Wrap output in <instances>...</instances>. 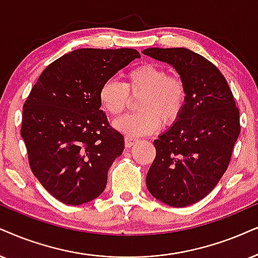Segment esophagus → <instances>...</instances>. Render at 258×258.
Wrapping results in <instances>:
<instances>
[{
    "label": "esophagus",
    "mask_w": 258,
    "mask_h": 258,
    "mask_svg": "<svg viewBox=\"0 0 258 258\" xmlns=\"http://www.w3.org/2000/svg\"><path fill=\"white\" fill-rule=\"evenodd\" d=\"M136 143H138V139L137 138H133V137H130V136L125 137V145L127 148H131V146L135 145Z\"/></svg>",
    "instance_id": "34e87169"
}]
</instances>
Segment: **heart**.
Instances as JSON below:
<instances>
[{
    "label": "heart",
    "mask_w": 258,
    "mask_h": 258,
    "mask_svg": "<svg viewBox=\"0 0 258 258\" xmlns=\"http://www.w3.org/2000/svg\"><path fill=\"white\" fill-rule=\"evenodd\" d=\"M139 97V112L115 121L116 128L130 136L153 133L162 121L164 125L174 123L183 112L187 84L180 75L169 74L162 65L144 63L130 70L123 83L107 80L99 90L101 106L114 118L125 112L131 97Z\"/></svg>",
    "instance_id": "b5f03b06"
}]
</instances>
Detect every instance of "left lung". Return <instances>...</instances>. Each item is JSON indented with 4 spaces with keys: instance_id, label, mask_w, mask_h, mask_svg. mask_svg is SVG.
<instances>
[{
    "instance_id": "8db88e82",
    "label": "left lung",
    "mask_w": 258,
    "mask_h": 258,
    "mask_svg": "<svg viewBox=\"0 0 258 258\" xmlns=\"http://www.w3.org/2000/svg\"><path fill=\"white\" fill-rule=\"evenodd\" d=\"M143 53L172 65L187 84L180 118L153 142L146 185L169 206H189L210 194L229 167L240 132L239 109L226 78L205 57L183 47Z\"/></svg>"
}]
</instances>
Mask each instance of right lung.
Returning <instances> with one entry per match:
<instances>
[{
  "label": "right lung",
  "instance_id": "1",
  "mask_svg": "<svg viewBox=\"0 0 258 258\" xmlns=\"http://www.w3.org/2000/svg\"><path fill=\"white\" fill-rule=\"evenodd\" d=\"M139 57L135 48L69 52L45 68L25 101L21 137L29 167L63 204H86L105 190L125 142L100 109L99 90Z\"/></svg>",
  "mask_w": 258,
  "mask_h": 258
}]
</instances>
